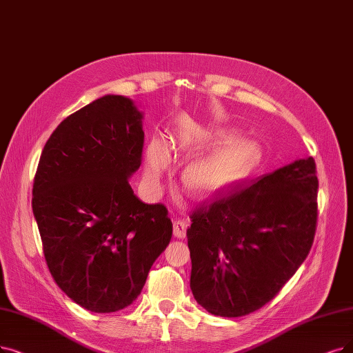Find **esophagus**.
<instances>
[{
	"label": "esophagus",
	"instance_id": "obj_1",
	"mask_svg": "<svg viewBox=\"0 0 353 353\" xmlns=\"http://www.w3.org/2000/svg\"><path fill=\"white\" fill-rule=\"evenodd\" d=\"M187 234V223L184 220H174V236L184 239Z\"/></svg>",
	"mask_w": 353,
	"mask_h": 353
}]
</instances>
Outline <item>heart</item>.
Here are the masks:
<instances>
[{
  "label": "heart",
  "instance_id": "1",
  "mask_svg": "<svg viewBox=\"0 0 353 353\" xmlns=\"http://www.w3.org/2000/svg\"><path fill=\"white\" fill-rule=\"evenodd\" d=\"M259 146L249 139H230L213 153L192 162L182 175L184 187L196 196L220 192L245 178L259 162ZM168 165V153L159 142L148 149V174L157 181Z\"/></svg>",
  "mask_w": 353,
  "mask_h": 353
}]
</instances>
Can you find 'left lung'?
Returning <instances> with one entry per match:
<instances>
[{
	"label": "left lung",
	"instance_id": "left-lung-1",
	"mask_svg": "<svg viewBox=\"0 0 353 353\" xmlns=\"http://www.w3.org/2000/svg\"><path fill=\"white\" fill-rule=\"evenodd\" d=\"M319 179L295 161L190 216L191 291L208 313L242 317L270 303L312 249Z\"/></svg>",
	"mask_w": 353,
	"mask_h": 353
}]
</instances>
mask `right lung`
Returning <instances> with one entry per match:
<instances>
[{"mask_svg":"<svg viewBox=\"0 0 353 353\" xmlns=\"http://www.w3.org/2000/svg\"><path fill=\"white\" fill-rule=\"evenodd\" d=\"M143 143L133 101L105 95L54 129L37 165L32 207L48 268L94 313L129 307L171 242L166 207L140 201L129 184Z\"/></svg>","mask_w":353,"mask_h":353,"instance_id":"add662e5","label":"right lung"}]
</instances>
